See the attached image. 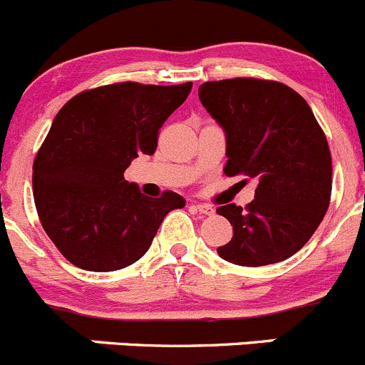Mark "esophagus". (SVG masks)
Segmentation results:
<instances>
[{
	"label": "esophagus",
	"mask_w": 365,
	"mask_h": 365,
	"mask_svg": "<svg viewBox=\"0 0 365 365\" xmlns=\"http://www.w3.org/2000/svg\"><path fill=\"white\" fill-rule=\"evenodd\" d=\"M191 207H193L195 211L200 212V215L211 216L212 212H215V207H212V205H209V204H193V205H191Z\"/></svg>",
	"instance_id": "esophagus-1"
}]
</instances>
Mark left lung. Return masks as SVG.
<instances>
[{
  "mask_svg": "<svg viewBox=\"0 0 365 365\" xmlns=\"http://www.w3.org/2000/svg\"><path fill=\"white\" fill-rule=\"evenodd\" d=\"M198 97L225 133V175L259 181L245 209H216L234 230L216 252L240 266L286 261L316 232L330 204L331 156L323 129L304 97L282 83L207 81Z\"/></svg>",
  "mask_w": 365,
  "mask_h": 365,
  "instance_id": "1",
  "label": "left lung"
}]
</instances>
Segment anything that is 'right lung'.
Segmentation results:
<instances>
[{
	"instance_id": "obj_1",
	"label": "right lung",
	"mask_w": 365,
	"mask_h": 365,
	"mask_svg": "<svg viewBox=\"0 0 365 365\" xmlns=\"http://www.w3.org/2000/svg\"><path fill=\"white\" fill-rule=\"evenodd\" d=\"M191 83H115L72 97L58 111L34 163V198L46 234L68 262L115 272L138 261L165 216L186 200L150 198L124 179L186 101Z\"/></svg>"
}]
</instances>
